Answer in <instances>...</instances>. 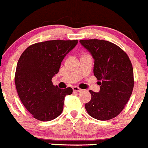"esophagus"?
Wrapping results in <instances>:
<instances>
[{"label":"esophagus","mask_w":148,"mask_h":148,"mask_svg":"<svg viewBox=\"0 0 148 148\" xmlns=\"http://www.w3.org/2000/svg\"><path fill=\"white\" fill-rule=\"evenodd\" d=\"M72 88H73V90H74V91H76V92H79V91H81V90H82V89L79 88H78V87H77V86H74Z\"/></svg>","instance_id":"obj_1"}]
</instances>
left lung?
<instances>
[{"mask_svg":"<svg viewBox=\"0 0 148 148\" xmlns=\"http://www.w3.org/2000/svg\"><path fill=\"white\" fill-rule=\"evenodd\" d=\"M94 59V74L99 81L98 93L90 90V102L85 108L98 120H109L119 115L132 94L134 71L128 56L121 48L107 40H80Z\"/></svg>","mask_w":148,"mask_h":148,"instance_id":"1","label":"left lung"}]
</instances>
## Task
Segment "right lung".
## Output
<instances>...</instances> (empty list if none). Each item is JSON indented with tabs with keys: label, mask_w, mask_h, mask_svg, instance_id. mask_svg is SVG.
I'll use <instances>...</instances> for the list:
<instances>
[{
	"label": "right lung",
	"mask_w": 148,
	"mask_h": 148,
	"mask_svg": "<svg viewBox=\"0 0 148 148\" xmlns=\"http://www.w3.org/2000/svg\"><path fill=\"white\" fill-rule=\"evenodd\" d=\"M77 42V40L37 42L20 57L14 77L16 89L23 105L35 119L51 121L62 112L65 97L73 90L59 88L51 79Z\"/></svg>",
	"instance_id": "add662e5"
}]
</instances>
